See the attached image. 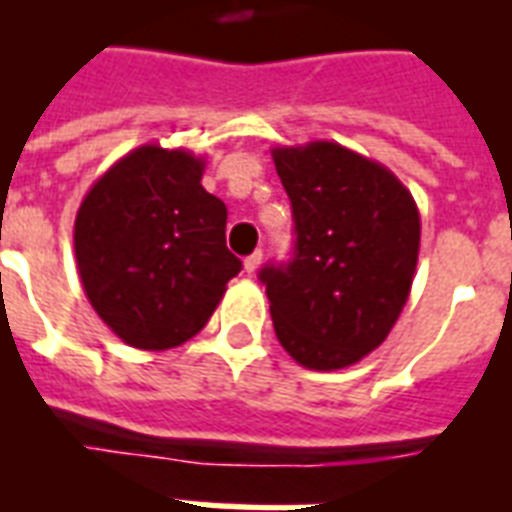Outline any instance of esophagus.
I'll list each match as a JSON object with an SVG mask.
<instances>
[{"label": "esophagus", "mask_w": 512, "mask_h": 512, "mask_svg": "<svg viewBox=\"0 0 512 512\" xmlns=\"http://www.w3.org/2000/svg\"><path fill=\"white\" fill-rule=\"evenodd\" d=\"M261 259H264V253H261V251L251 253V256L245 259V272H248V275H256V272H259V267H261Z\"/></svg>", "instance_id": "1"}]
</instances>
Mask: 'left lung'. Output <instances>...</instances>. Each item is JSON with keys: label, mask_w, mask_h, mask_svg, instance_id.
Here are the masks:
<instances>
[{"label": "left lung", "mask_w": 512, "mask_h": 512, "mask_svg": "<svg viewBox=\"0 0 512 512\" xmlns=\"http://www.w3.org/2000/svg\"><path fill=\"white\" fill-rule=\"evenodd\" d=\"M291 197L296 251L261 269L277 342L312 371L374 352L406 307L419 259V208L400 178L336 141L272 149Z\"/></svg>", "instance_id": "1"}]
</instances>
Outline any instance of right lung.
I'll list each match as a JSON object with an SVG mask.
<instances>
[{"label":"right lung","mask_w":512,"mask_h":512,"mask_svg":"<svg viewBox=\"0 0 512 512\" xmlns=\"http://www.w3.org/2000/svg\"><path fill=\"white\" fill-rule=\"evenodd\" d=\"M205 160L144 144L87 189L74 256L98 318L136 350L200 334L243 269L227 248V205L205 192Z\"/></svg>","instance_id":"right-lung-1"}]
</instances>
